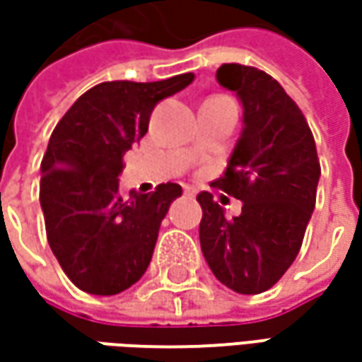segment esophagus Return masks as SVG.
Segmentation results:
<instances>
[{
    "label": "esophagus",
    "instance_id": "esophagus-1",
    "mask_svg": "<svg viewBox=\"0 0 362 362\" xmlns=\"http://www.w3.org/2000/svg\"><path fill=\"white\" fill-rule=\"evenodd\" d=\"M183 191H185V195H187V197H195V195H197V189L191 187V185H185Z\"/></svg>",
    "mask_w": 362,
    "mask_h": 362
}]
</instances>
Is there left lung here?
<instances>
[{"instance_id":"left-lung-1","label":"left lung","mask_w":362,"mask_h":362,"mask_svg":"<svg viewBox=\"0 0 362 362\" xmlns=\"http://www.w3.org/2000/svg\"><path fill=\"white\" fill-rule=\"evenodd\" d=\"M216 78L242 100L243 129L214 187L240 199L242 214L228 219L214 195L202 191L199 242L221 284L238 294H259L298 256L320 163L308 122L278 80L242 64L219 66Z\"/></svg>"}]
</instances>
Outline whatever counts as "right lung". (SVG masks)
Wrapping results in <instances>:
<instances>
[{
  "instance_id": "obj_1",
  "label": "right lung",
  "mask_w": 362,
  "mask_h": 362,
  "mask_svg": "<svg viewBox=\"0 0 362 362\" xmlns=\"http://www.w3.org/2000/svg\"><path fill=\"white\" fill-rule=\"evenodd\" d=\"M193 78L187 72L159 82L96 84L52 132L40 167V203L49 247L80 290L112 296L148 268L160 221L183 189L160 183L153 193L122 197V157L146 134L157 103Z\"/></svg>"
}]
</instances>
